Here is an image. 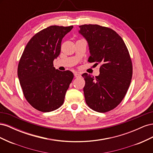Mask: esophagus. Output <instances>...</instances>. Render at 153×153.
Instances as JSON below:
<instances>
[{
  "label": "esophagus",
  "instance_id": "esophagus-1",
  "mask_svg": "<svg viewBox=\"0 0 153 153\" xmlns=\"http://www.w3.org/2000/svg\"><path fill=\"white\" fill-rule=\"evenodd\" d=\"M74 75H75V77H76V78H78V77H80L81 75H80V74H79L78 73H74Z\"/></svg>",
  "mask_w": 153,
  "mask_h": 153
}]
</instances>
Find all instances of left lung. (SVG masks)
<instances>
[{
    "label": "left lung",
    "instance_id": "obj_1",
    "mask_svg": "<svg viewBox=\"0 0 153 153\" xmlns=\"http://www.w3.org/2000/svg\"><path fill=\"white\" fill-rule=\"evenodd\" d=\"M79 33L89 45V62L100 64V75L96 77L85 73L82 75L85 102L98 112L115 108L121 102L131 83V59L123 39L116 32L98 25L79 26Z\"/></svg>",
    "mask_w": 153,
    "mask_h": 153
}]
</instances>
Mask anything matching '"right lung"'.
Returning <instances> with one entry per match:
<instances>
[{
	"instance_id": "add662e5",
	"label": "right lung",
	"mask_w": 153,
	"mask_h": 153,
	"mask_svg": "<svg viewBox=\"0 0 153 153\" xmlns=\"http://www.w3.org/2000/svg\"><path fill=\"white\" fill-rule=\"evenodd\" d=\"M73 26L52 25L36 34L27 44L18 66V76L25 99L39 111L59 108L73 78V73L53 67L61 52L62 38Z\"/></svg>"
}]
</instances>
